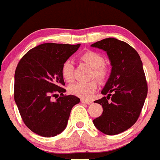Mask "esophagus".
<instances>
[{
  "label": "esophagus",
  "instance_id": "1",
  "mask_svg": "<svg viewBox=\"0 0 160 160\" xmlns=\"http://www.w3.org/2000/svg\"><path fill=\"white\" fill-rule=\"evenodd\" d=\"M81 102L82 103H86V104H88V105H91V104L93 103L91 101H87V100H84V99H81Z\"/></svg>",
  "mask_w": 160,
  "mask_h": 160
}]
</instances>
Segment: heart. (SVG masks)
I'll return each mask as SVG.
<instances>
[{
  "label": "heart",
  "instance_id": "b5f03b06",
  "mask_svg": "<svg viewBox=\"0 0 160 160\" xmlns=\"http://www.w3.org/2000/svg\"><path fill=\"white\" fill-rule=\"evenodd\" d=\"M81 59L93 69V76L102 81L107 77V71L104 66V58L99 53L94 51H87L82 53ZM73 64L70 60L66 61L62 68V77L66 82H72L73 76ZM97 90V82L90 81L88 82H76L69 87V90L73 95L78 96L84 100L92 98Z\"/></svg>",
  "mask_w": 160,
  "mask_h": 160
}]
</instances>
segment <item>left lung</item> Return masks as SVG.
<instances>
[{"mask_svg": "<svg viewBox=\"0 0 160 160\" xmlns=\"http://www.w3.org/2000/svg\"><path fill=\"white\" fill-rule=\"evenodd\" d=\"M90 46L104 50L112 67L101 91L106 96L94 101L102 106V114L93 123L106 135H118L135 123L148 95L142 62L135 49L116 38H105Z\"/></svg>", "mask_w": 160, "mask_h": 160, "instance_id": "obj_1", "label": "left lung"}]
</instances>
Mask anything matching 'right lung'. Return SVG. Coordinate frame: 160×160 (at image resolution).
I'll use <instances>...</instances> for the list:
<instances>
[{
  "instance_id": "1",
  "label": "right lung",
  "mask_w": 160,
  "mask_h": 160,
  "mask_svg": "<svg viewBox=\"0 0 160 160\" xmlns=\"http://www.w3.org/2000/svg\"><path fill=\"white\" fill-rule=\"evenodd\" d=\"M80 44L44 43L31 49L18 63L14 75V100L23 122L32 132L53 137L66 129L70 111L80 99L64 95L63 64ZM60 92L56 101L52 96Z\"/></svg>"
}]
</instances>
